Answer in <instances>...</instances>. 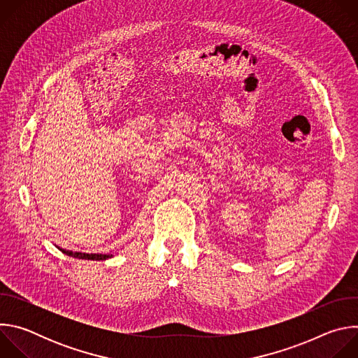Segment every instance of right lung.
<instances>
[{
	"label": "right lung",
	"mask_w": 358,
	"mask_h": 358,
	"mask_svg": "<svg viewBox=\"0 0 358 358\" xmlns=\"http://www.w3.org/2000/svg\"><path fill=\"white\" fill-rule=\"evenodd\" d=\"M59 248V246H58ZM64 253H66L68 257H73L78 259H87V261H106L109 258H112L113 255H101V253H82V252H72V250H66L59 248Z\"/></svg>",
	"instance_id": "right-lung-1"
}]
</instances>
